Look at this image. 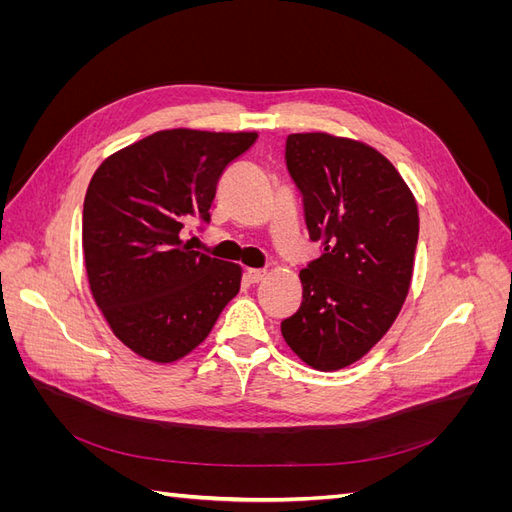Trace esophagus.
<instances>
[{
  "instance_id": "1",
  "label": "esophagus",
  "mask_w": 512,
  "mask_h": 512,
  "mask_svg": "<svg viewBox=\"0 0 512 512\" xmlns=\"http://www.w3.org/2000/svg\"><path fill=\"white\" fill-rule=\"evenodd\" d=\"M265 275H267L265 269H247V280H250L252 284H258L265 280Z\"/></svg>"
}]
</instances>
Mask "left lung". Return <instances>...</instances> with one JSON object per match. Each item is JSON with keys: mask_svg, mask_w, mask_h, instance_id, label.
<instances>
[{"mask_svg": "<svg viewBox=\"0 0 512 512\" xmlns=\"http://www.w3.org/2000/svg\"><path fill=\"white\" fill-rule=\"evenodd\" d=\"M286 166L324 254L299 273L303 301L282 335L309 367L342 369L380 342L408 297L416 200L382 153L350 138L290 134Z\"/></svg>", "mask_w": 512, "mask_h": 512, "instance_id": "1", "label": "left lung"}]
</instances>
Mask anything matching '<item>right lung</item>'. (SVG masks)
<instances>
[{
    "mask_svg": "<svg viewBox=\"0 0 512 512\" xmlns=\"http://www.w3.org/2000/svg\"><path fill=\"white\" fill-rule=\"evenodd\" d=\"M256 132L162 130L106 158L83 205L89 288L132 352L173 363L211 333L241 286V267L190 250L181 230L209 224L226 166Z\"/></svg>",
    "mask_w": 512,
    "mask_h": 512,
    "instance_id": "add662e5",
    "label": "right lung"
}]
</instances>
